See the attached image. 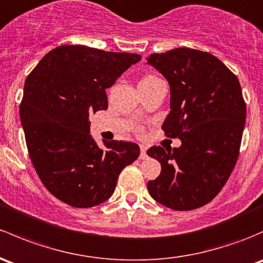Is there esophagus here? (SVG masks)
<instances>
[{
	"mask_svg": "<svg viewBox=\"0 0 263 263\" xmlns=\"http://www.w3.org/2000/svg\"><path fill=\"white\" fill-rule=\"evenodd\" d=\"M140 148H141L140 159H141V160H145V159H147V154H146V150H147V147H146L145 145H140Z\"/></svg>",
	"mask_w": 263,
	"mask_h": 263,
	"instance_id": "1",
	"label": "esophagus"
}]
</instances>
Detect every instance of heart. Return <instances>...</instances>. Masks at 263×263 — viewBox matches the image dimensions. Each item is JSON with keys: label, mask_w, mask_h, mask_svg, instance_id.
<instances>
[{"label": "heart", "mask_w": 263, "mask_h": 263, "mask_svg": "<svg viewBox=\"0 0 263 263\" xmlns=\"http://www.w3.org/2000/svg\"><path fill=\"white\" fill-rule=\"evenodd\" d=\"M151 78H155V77H151V76L150 77H146V78H143L142 81H146V79H151Z\"/></svg>", "instance_id": "1"}]
</instances>
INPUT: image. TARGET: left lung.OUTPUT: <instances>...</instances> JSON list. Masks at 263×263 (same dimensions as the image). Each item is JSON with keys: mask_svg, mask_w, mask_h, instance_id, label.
I'll return each mask as SVG.
<instances>
[{"mask_svg": "<svg viewBox=\"0 0 263 263\" xmlns=\"http://www.w3.org/2000/svg\"><path fill=\"white\" fill-rule=\"evenodd\" d=\"M146 64L170 85L162 129L181 140L180 147L147 150L161 164L147 190L174 211L200 208L217 197L238 159L246 123L241 84L218 58L195 49L151 54Z\"/></svg>", "mask_w": 263, "mask_h": 263, "instance_id": "left-lung-1", "label": "left lung"}]
</instances>
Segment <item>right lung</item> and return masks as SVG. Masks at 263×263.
I'll return each mask as SVG.
<instances>
[{
  "label": "right lung",
  "instance_id": "1",
  "mask_svg": "<svg viewBox=\"0 0 263 263\" xmlns=\"http://www.w3.org/2000/svg\"><path fill=\"white\" fill-rule=\"evenodd\" d=\"M141 55L63 45L25 82L20 120L30 159L46 189L68 205L89 208L110 198L123 167L139 157L135 142L90 136L89 115L108 108L106 89Z\"/></svg>",
  "mask_w": 263,
  "mask_h": 263
}]
</instances>
